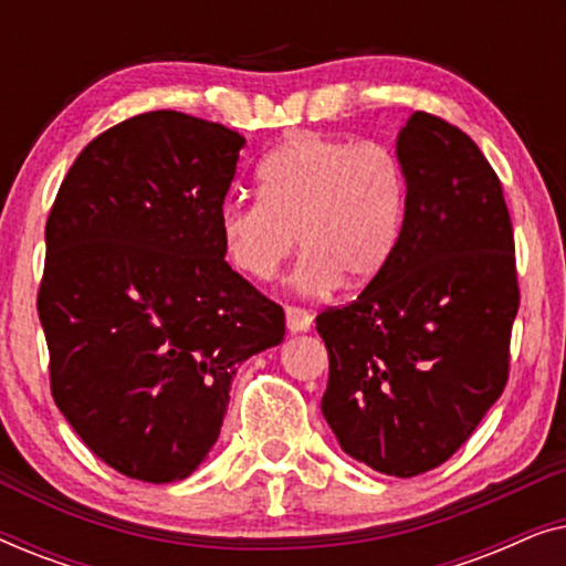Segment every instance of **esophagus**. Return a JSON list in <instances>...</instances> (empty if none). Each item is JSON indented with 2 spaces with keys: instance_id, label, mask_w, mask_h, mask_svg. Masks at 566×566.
<instances>
[{
  "instance_id": "34e87169",
  "label": "esophagus",
  "mask_w": 566,
  "mask_h": 566,
  "mask_svg": "<svg viewBox=\"0 0 566 566\" xmlns=\"http://www.w3.org/2000/svg\"><path fill=\"white\" fill-rule=\"evenodd\" d=\"M285 327H289L293 335H296V332H308L312 329V314L301 306H285Z\"/></svg>"
}]
</instances>
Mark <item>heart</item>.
<instances>
[{"label":"heart","mask_w":566,"mask_h":566,"mask_svg":"<svg viewBox=\"0 0 566 566\" xmlns=\"http://www.w3.org/2000/svg\"><path fill=\"white\" fill-rule=\"evenodd\" d=\"M260 198L219 208L221 252L239 275L268 283L304 247L293 285L324 293L345 277L363 289L384 275L407 219V172L384 144L301 134L258 167Z\"/></svg>","instance_id":"obj_1"}]
</instances>
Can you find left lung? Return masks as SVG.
Wrapping results in <instances>:
<instances>
[{"label": "left lung", "instance_id": "8db88e82", "mask_svg": "<svg viewBox=\"0 0 566 566\" xmlns=\"http://www.w3.org/2000/svg\"><path fill=\"white\" fill-rule=\"evenodd\" d=\"M407 219L384 275L316 316L329 353L322 415L389 476L440 467L507 384L521 304L502 185L471 138L417 111L397 136Z\"/></svg>", "mask_w": 566, "mask_h": 566}]
</instances>
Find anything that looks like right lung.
<instances>
[{
  "label": "right lung",
  "mask_w": 566,
  "mask_h": 566,
  "mask_svg": "<svg viewBox=\"0 0 566 566\" xmlns=\"http://www.w3.org/2000/svg\"><path fill=\"white\" fill-rule=\"evenodd\" d=\"M242 146L221 123L134 115L84 146L45 223L53 401L138 482L190 476L219 440L239 363L283 343V308L219 242Z\"/></svg>",
  "instance_id": "add662e5"
}]
</instances>
